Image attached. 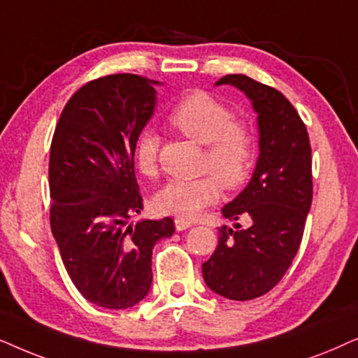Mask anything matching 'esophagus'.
I'll use <instances>...</instances> for the list:
<instances>
[{
    "label": "esophagus",
    "instance_id": "34e87169",
    "mask_svg": "<svg viewBox=\"0 0 358 358\" xmlns=\"http://www.w3.org/2000/svg\"><path fill=\"white\" fill-rule=\"evenodd\" d=\"M193 222L188 221V219H183V217H176L175 219V229L176 231H185V229L192 227Z\"/></svg>",
    "mask_w": 358,
    "mask_h": 358
}]
</instances>
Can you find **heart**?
I'll use <instances>...</instances> for the list:
<instances>
[{
  "mask_svg": "<svg viewBox=\"0 0 358 358\" xmlns=\"http://www.w3.org/2000/svg\"><path fill=\"white\" fill-rule=\"evenodd\" d=\"M169 121L183 136L204 145V169L208 173L192 180H171L155 198L157 209L178 217L194 219L204 208L216 203L221 181L229 189L239 188L249 178L255 162V132L242 119L203 90L185 94L171 109ZM159 160V139L144 131L134 145V162L142 175H154Z\"/></svg>",
  "mask_w": 358,
  "mask_h": 358,
  "instance_id": "heart-1",
  "label": "heart"
}]
</instances>
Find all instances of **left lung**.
<instances>
[{
    "instance_id": "8db88e82",
    "label": "left lung",
    "mask_w": 358,
    "mask_h": 358,
    "mask_svg": "<svg viewBox=\"0 0 358 358\" xmlns=\"http://www.w3.org/2000/svg\"><path fill=\"white\" fill-rule=\"evenodd\" d=\"M252 101L259 122L260 155L252 180L222 208L229 221L249 226L219 227L214 254L203 264V278L214 293L249 301L268 293L296 255L313 201V159L303 119L278 90L245 75H226Z\"/></svg>"
}]
</instances>
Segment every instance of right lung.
<instances>
[{"label": "right lung", "instance_id": "1", "mask_svg": "<svg viewBox=\"0 0 358 358\" xmlns=\"http://www.w3.org/2000/svg\"><path fill=\"white\" fill-rule=\"evenodd\" d=\"M159 82L117 73L83 85L65 104L50 145V229L71 282L108 309L142 301L152 249L173 221L127 224L142 209L134 145L155 108Z\"/></svg>", "mask_w": 358, "mask_h": 358}]
</instances>
